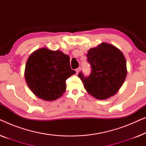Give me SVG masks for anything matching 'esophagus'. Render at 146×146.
<instances>
[{
  "label": "esophagus",
  "mask_w": 146,
  "mask_h": 146,
  "mask_svg": "<svg viewBox=\"0 0 146 146\" xmlns=\"http://www.w3.org/2000/svg\"><path fill=\"white\" fill-rule=\"evenodd\" d=\"M80 70H81V68H80V67L78 68L77 69H76V72L77 74L80 72Z\"/></svg>",
  "instance_id": "obj_1"
}]
</instances>
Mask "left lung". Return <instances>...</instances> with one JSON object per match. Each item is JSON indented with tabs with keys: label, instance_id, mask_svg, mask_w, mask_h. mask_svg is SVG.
<instances>
[{
	"label": "left lung",
	"instance_id": "obj_1",
	"mask_svg": "<svg viewBox=\"0 0 146 146\" xmlns=\"http://www.w3.org/2000/svg\"><path fill=\"white\" fill-rule=\"evenodd\" d=\"M87 57L91 74L88 77L82 72L78 74L86 90L98 100L115 94L127 76L126 60L121 51L115 46L102 42L90 49Z\"/></svg>",
	"mask_w": 146,
	"mask_h": 146
}]
</instances>
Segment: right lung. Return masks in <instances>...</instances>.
<instances>
[{"label":"right lung","instance_id":"1","mask_svg":"<svg viewBox=\"0 0 146 146\" xmlns=\"http://www.w3.org/2000/svg\"><path fill=\"white\" fill-rule=\"evenodd\" d=\"M75 73L70 68L68 56L44 47L30 55L26 63L25 78L36 96L45 101H54L65 92L66 80Z\"/></svg>","mask_w":146,"mask_h":146}]
</instances>
